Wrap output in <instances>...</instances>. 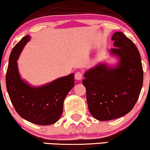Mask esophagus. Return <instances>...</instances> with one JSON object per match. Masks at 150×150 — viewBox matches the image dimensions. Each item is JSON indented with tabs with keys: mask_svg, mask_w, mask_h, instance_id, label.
<instances>
[{
	"mask_svg": "<svg viewBox=\"0 0 150 150\" xmlns=\"http://www.w3.org/2000/svg\"><path fill=\"white\" fill-rule=\"evenodd\" d=\"M82 76H83V73L80 71H77L75 73V78L77 80H79V79H81L82 78Z\"/></svg>",
	"mask_w": 150,
	"mask_h": 150,
	"instance_id": "1",
	"label": "esophagus"
}]
</instances>
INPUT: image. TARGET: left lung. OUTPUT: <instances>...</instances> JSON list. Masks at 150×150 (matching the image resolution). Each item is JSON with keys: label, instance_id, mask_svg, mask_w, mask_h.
Here are the masks:
<instances>
[{"label": "left lung", "instance_id": "8db88e82", "mask_svg": "<svg viewBox=\"0 0 150 150\" xmlns=\"http://www.w3.org/2000/svg\"><path fill=\"white\" fill-rule=\"evenodd\" d=\"M111 40L115 47L111 48V54L120 59L117 67L109 69L100 64L86 71L82 80L89 111L101 121L118 118L129 112L143 83L141 55L136 45L120 32L113 34Z\"/></svg>", "mask_w": 150, "mask_h": 150}]
</instances>
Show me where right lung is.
Listing matches in <instances>:
<instances>
[{"instance_id": "right-lung-1", "label": "right lung", "mask_w": 150, "mask_h": 150, "mask_svg": "<svg viewBox=\"0 0 150 150\" xmlns=\"http://www.w3.org/2000/svg\"><path fill=\"white\" fill-rule=\"evenodd\" d=\"M30 39V36H25L12 49L6 73L7 90L21 117L39 125H49L56 122L61 116L64 100L75 84L74 74L38 88L30 86L23 81L18 74L16 61Z\"/></svg>"}]
</instances>
